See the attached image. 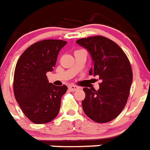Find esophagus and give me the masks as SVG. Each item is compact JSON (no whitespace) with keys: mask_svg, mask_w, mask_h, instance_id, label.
I'll list each match as a JSON object with an SVG mask.
<instances>
[{"mask_svg":"<svg viewBox=\"0 0 150 150\" xmlns=\"http://www.w3.org/2000/svg\"><path fill=\"white\" fill-rule=\"evenodd\" d=\"M69 90H71V91H76V90H79L80 87H78V86H76V85H69Z\"/></svg>","mask_w":150,"mask_h":150,"instance_id":"1","label":"esophagus"}]
</instances>
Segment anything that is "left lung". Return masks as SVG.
Segmentation results:
<instances>
[{"label": "left lung", "instance_id": "1", "mask_svg": "<svg viewBox=\"0 0 150 150\" xmlns=\"http://www.w3.org/2000/svg\"><path fill=\"white\" fill-rule=\"evenodd\" d=\"M76 42L91 54L90 75H99L102 80L97 91L83 88V112L96 122H110L122 112L129 98L133 78L129 58L117 43L105 36H90Z\"/></svg>", "mask_w": 150, "mask_h": 150}]
</instances>
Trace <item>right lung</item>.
Instances as JSON below:
<instances>
[{
  "label": "right lung",
  "mask_w": 150,
  "mask_h": 150,
  "mask_svg": "<svg viewBox=\"0 0 150 150\" xmlns=\"http://www.w3.org/2000/svg\"><path fill=\"white\" fill-rule=\"evenodd\" d=\"M60 40L39 41L28 47L16 63L13 78L15 98L32 122L45 124L57 116L61 97L67 87L48 83L46 73L56 64L60 50L67 44Z\"/></svg>",
  "instance_id": "1"
}]
</instances>
